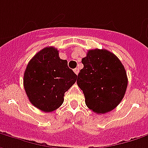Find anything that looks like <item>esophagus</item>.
Returning a JSON list of instances; mask_svg holds the SVG:
<instances>
[{
  "mask_svg": "<svg viewBox=\"0 0 148 148\" xmlns=\"http://www.w3.org/2000/svg\"><path fill=\"white\" fill-rule=\"evenodd\" d=\"M74 72L75 73V74H77V75H78L79 72V69H77V68H76V69H74Z\"/></svg>",
  "mask_w": 148,
  "mask_h": 148,
  "instance_id": "34e87169",
  "label": "esophagus"
}]
</instances>
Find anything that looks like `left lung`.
I'll return each mask as SVG.
<instances>
[{
    "label": "left lung",
    "instance_id": "left-lung-1",
    "mask_svg": "<svg viewBox=\"0 0 148 148\" xmlns=\"http://www.w3.org/2000/svg\"><path fill=\"white\" fill-rule=\"evenodd\" d=\"M84 68L77 84L83 90L87 107L96 113L112 111L124 97L127 77L119 59L107 49H90L82 59Z\"/></svg>",
    "mask_w": 148,
    "mask_h": 148
}]
</instances>
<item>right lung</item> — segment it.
Segmentation results:
<instances>
[{"label":"right lung","instance_id":"1","mask_svg":"<svg viewBox=\"0 0 148 148\" xmlns=\"http://www.w3.org/2000/svg\"><path fill=\"white\" fill-rule=\"evenodd\" d=\"M77 79V75L61 60L57 49L45 47L28 63L24 74V88L29 102L44 112L61 106L64 93Z\"/></svg>","mask_w":148,"mask_h":148}]
</instances>
